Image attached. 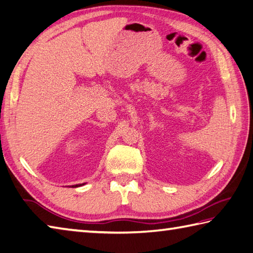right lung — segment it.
I'll return each mask as SVG.
<instances>
[{
	"label": "right lung",
	"mask_w": 253,
	"mask_h": 253,
	"mask_svg": "<svg viewBox=\"0 0 253 253\" xmlns=\"http://www.w3.org/2000/svg\"><path fill=\"white\" fill-rule=\"evenodd\" d=\"M83 185H84V184H79V185H73L72 187H79V186H83Z\"/></svg>",
	"instance_id": "obj_1"
}]
</instances>
